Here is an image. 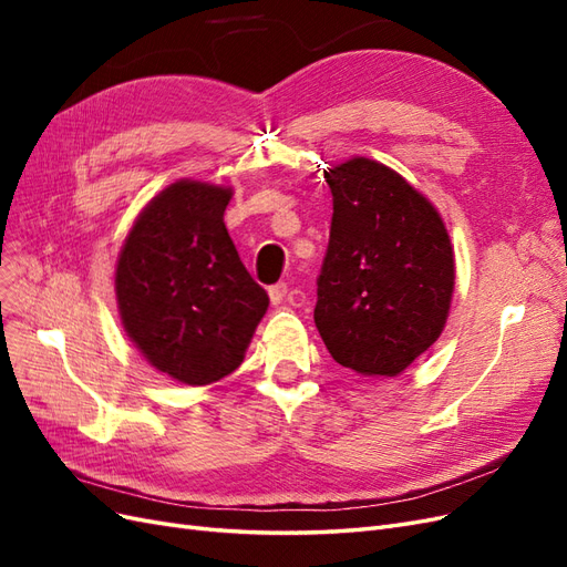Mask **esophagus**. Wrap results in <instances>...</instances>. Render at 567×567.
<instances>
[{"instance_id":"obj_1","label":"esophagus","mask_w":567,"mask_h":567,"mask_svg":"<svg viewBox=\"0 0 567 567\" xmlns=\"http://www.w3.org/2000/svg\"><path fill=\"white\" fill-rule=\"evenodd\" d=\"M286 293H288V284H284V281L269 286V300H271V305H281Z\"/></svg>"}]
</instances>
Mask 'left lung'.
Listing matches in <instances>:
<instances>
[{"instance_id":"left-lung-1","label":"left lung","mask_w":567,"mask_h":567,"mask_svg":"<svg viewBox=\"0 0 567 567\" xmlns=\"http://www.w3.org/2000/svg\"><path fill=\"white\" fill-rule=\"evenodd\" d=\"M333 196L315 323L338 364L398 375L440 338L454 255L437 210L390 167L352 158L326 175Z\"/></svg>"}]
</instances>
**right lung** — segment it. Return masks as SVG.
I'll return each mask as SVG.
<instances>
[{"instance_id": "right-lung-1", "label": "right lung", "mask_w": 567, "mask_h": 567, "mask_svg": "<svg viewBox=\"0 0 567 567\" xmlns=\"http://www.w3.org/2000/svg\"><path fill=\"white\" fill-rule=\"evenodd\" d=\"M229 198V188L169 184L134 221L117 257L127 336L153 367L188 385L238 369L269 307L225 227Z\"/></svg>"}]
</instances>
